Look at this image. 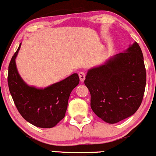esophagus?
Instances as JSON below:
<instances>
[{"label": "esophagus", "mask_w": 156, "mask_h": 156, "mask_svg": "<svg viewBox=\"0 0 156 156\" xmlns=\"http://www.w3.org/2000/svg\"><path fill=\"white\" fill-rule=\"evenodd\" d=\"M78 76H79V78H80V80L81 82H83L84 80H85V78H86V73L84 72H80L78 73Z\"/></svg>", "instance_id": "obj_1"}]
</instances>
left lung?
<instances>
[{
	"instance_id": "8db88e82",
	"label": "left lung",
	"mask_w": 156,
	"mask_h": 156,
	"mask_svg": "<svg viewBox=\"0 0 156 156\" xmlns=\"http://www.w3.org/2000/svg\"><path fill=\"white\" fill-rule=\"evenodd\" d=\"M84 83L91 108L101 119L115 123L132 116L141 105L146 85L143 54L136 42L88 70Z\"/></svg>"
}]
</instances>
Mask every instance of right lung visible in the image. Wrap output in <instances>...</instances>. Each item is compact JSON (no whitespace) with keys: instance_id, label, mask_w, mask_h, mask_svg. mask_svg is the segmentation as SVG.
<instances>
[{"instance_id":"right-lung-1","label":"right lung","mask_w":156,"mask_h":156,"mask_svg":"<svg viewBox=\"0 0 156 156\" xmlns=\"http://www.w3.org/2000/svg\"><path fill=\"white\" fill-rule=\"evenodd\" d=\"M21 44L9 65V91L18 111L26 121L40 128H52L65 117L70 93L79 83V77L73 73L44 89L27 85L19 74L15 61Z\"/></svg>"}]
</instances>
